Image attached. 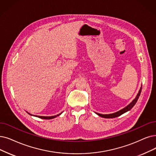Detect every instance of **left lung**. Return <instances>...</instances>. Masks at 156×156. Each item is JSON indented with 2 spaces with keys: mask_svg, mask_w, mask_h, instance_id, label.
I'll return each mask as SVG.
<instances>
[{
  "mask_svg": "<svg viewBox=\"0 0 156 156\" xmlns=\"http://www.w3.org/2000/svg\"><path fill=\"white\" fill-rule=\"evenodd\" d=\"M141 89H142V86H141V88L138 91V93L137 94L136 97H135V98L133 100V101L130 102L129 104H128L126 107H125L124 108L120 109V111H118L117 112H115V113H111V114H106V115H102V114H100V113H96V112H95V113L100 116L101 117H102V118H116V117H118L120 115H122V114L126 113V112L130 111V109H131L134 105L136 104V103L137 102V101H138V100L139 98V97L141 94Z\"/></svg>",
  "mask_w": 156,
  "mask_h": 156,
  "instance_id": "left-lung-1",
  "label": "left lung"
}]
</instances>
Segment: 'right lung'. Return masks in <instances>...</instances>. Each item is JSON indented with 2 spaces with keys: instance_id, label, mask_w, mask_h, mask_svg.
I'll return each instance as SVG.
<instances>
[{
  "instance_id": "1",
  "label": "right lung",
  "mask_w": 156,
  "mask_h": 156,
  "mask_svg": "<svg viewBox=\"0 0 156 156\" xmlns=\"http://www.w3.org/2000/svg\"><path fill=\"white\" fill-rule=\"evenodd\" d=\"M27 112V111H26ZM27 113H28V114H29L30 116H36V117H38V118H41V119H45V120H50V119H52V118H55V117H57V116H59L62 113H63V112H62V113H59V114H58V115H54V116H37V115H31V114H30V113H29L28 112H27Z\"/></svg>"
}]
</instances>
